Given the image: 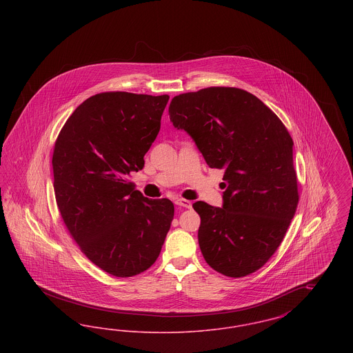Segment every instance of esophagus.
I'll return each instance as SVG.
<instances>
[{
    "label": "esophagus",
    "instance_id": "obj_1",
    "mask_svg": "<svg viewBox=\"0 0 353 353\" xmlns=\"http://www.w3.org/2000/svg\"><path fill=\"white\" fill-rule=\"evenodd\" d=\"M176 205L183 206V208H186V209L192 208V202L189 201V200H185V199H177L176 200Z\"/></svg>",
    "mask_w": 353,
    "mask_h": 353
}]
</instances>
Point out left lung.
<instances>
[{
  "label": "left lung",
  "instance_id": "8db88e82",
  "mask_svg": "<svg viewBox=\"0 0 353 353\" xmlns=\"http://www.w3.org/2000/svg\"><path fill=\"white\" fill-rule=\"evenodd\" d=\"M169 118L192 136L210 168L225 169L222 208L193 203L206 263L230 278L261 269L282 243L299 202L294 141L285 124L235 87L180 94L170 101Z\"/></svg>",
  "mask_w": 353,
  "mask_h": 353
}]
</instances>
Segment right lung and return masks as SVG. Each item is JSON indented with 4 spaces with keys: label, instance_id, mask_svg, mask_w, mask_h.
I'll return each instance as SVG.
<instances>
[{
    "label": "right lung",
    "instance_id": "right-lung-1",
    "mask_svg": "<svg viewBox=\"0 0 353 353\" xmlns=\"http://www.w3.org/2000/svg\"><path fill=\"white\" fill-rule=\"evenodd\" d=\"M168 95L97 94L77 107L52 152L54 193L68 233L99 269L128 278L156 262L174 216L128 180L160 131Z\"/></svg>",
    "mask_w": 353,
    "mask_h": 353
}]
</instances>
